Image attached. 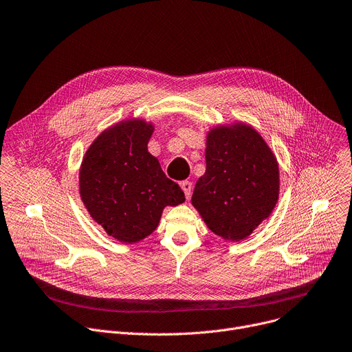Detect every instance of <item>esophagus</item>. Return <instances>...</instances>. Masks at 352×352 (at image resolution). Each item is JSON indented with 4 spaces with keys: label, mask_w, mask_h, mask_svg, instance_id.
<instances>
[{
    "label": "esophagus",
    "mask_w": 352,
    "mask_h": 352,
    "mask_svg": "<svg viewBox=\"0 0 352 352\" xmlns=\"http://www.w3.org/2000/svg\"><path fill=\"white\" fill-rule=\"evenodd\" d=\"M179 185H181V188H182V190H184V194H185L186 199H189L190 192H192V182H190V181H182Z\"/></svg>",
    "instance_id": "34e87169"
}]
</instances>
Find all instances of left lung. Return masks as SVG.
<instances>
[{"label":"left lung","instance_id":"8db88e82","mask_svg":"<svg viewBox=\"0 0 352 352\" xmlns=\"http://www.w3.org/2000/svg\"><path fill=\"white\" fill-rule=\"evenodd\" d=\"M206 171L197 181L192 205L221 239L248 237L274 210L279 197L278 162L252 126H217L206 138Z\"/></svg>","mask_w":352,"mask_h":352}]
</instances>
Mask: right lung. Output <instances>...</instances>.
<instances>
[{
	"mask_svg": "<svg viewBox=\"0 0 352 352\" xmlns=\"http://www.w3.org/2000/svg\"><path fill=\"white\" fill-rule=\"evenodd\" d=\"M154 126L122 120L104 131L85 151L80 195L91 217L113 239L133 244L151 234L166 206L185 201L147 150Z\"/></svg>",
	"mask_w": 352,
	"mask_h": 352,
	"instance_id": "1",
	"label": "right lung"
}]
</instances>
